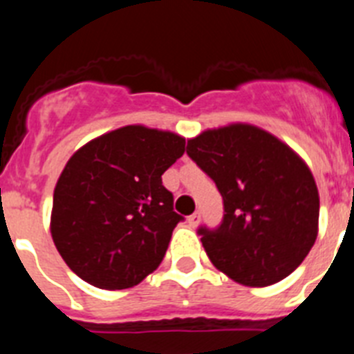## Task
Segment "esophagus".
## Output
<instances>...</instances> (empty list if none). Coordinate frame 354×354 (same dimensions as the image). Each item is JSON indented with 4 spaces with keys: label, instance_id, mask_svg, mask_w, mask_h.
I'll list each match as a JSON object with an SVG mask.
<instances>
[{
    "label": "esophagus",
    "instance_id": "1",
    "mask_svg": "<svg viewBox=\"0 0 354 354\" xmlns=\"http://www.w3.org/2000/svg\"><path fill=\"white\" fill-rule=\"evenodd\" d=\"M200 220H202V214H200V212L196 211V212H193V214L189 216V218H187V223L192 225V227H196V225L200 223Z\"/></svg>",
    "mask_w": 354,
    "mask_h": 354
}]
</instances>
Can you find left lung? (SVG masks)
Returning <instances> with one entry per match:
<instances>
[{
	"label": "left lung",
	"mask_w": 354,
	"mask_h": 354,
	"mask_svg": "<svg viewBox=\"0 0 354 354\" xmlns=\"http://www.w3.org/2000/svg\"><path fill=\"white\" fill-rule=\"evenodd\" d=\"M187 156L223 196L220 227L198 230L212 264L248 287L289 277L319 232V192L306 162L274 134L243 122L187 140Z\"/></svg>",
	"instance_id": "1"
}]
</instances>
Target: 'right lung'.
Segmentation results:
<instances>
[{
    "mask_svg": "<svg viewBox=\"0 0 354 354\" xmlns=\"http://www.w3.org/2000/svg\"><path fill=\"white\" fill-rule=\"evenodd\" d=\"M184 145L171 131L134 124L71 156L56 183L49 228L65 264L84 282L127 289L158 270L183 220L161 175Z\"/></svg>",
    "mask_w": 354,
    "mask_h": 354,
    "instance_id": "obj_1",
    "label": "right lung"
}]
</instances>
